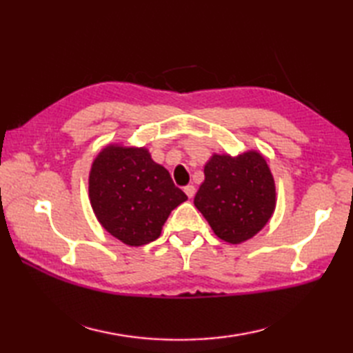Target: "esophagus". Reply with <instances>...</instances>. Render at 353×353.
Returning <instances> with one entry per match:
<instances>
[{
  "instance_id": "34e87169",
  "label": "esophagus",
  "mask_w": 353,
  "mask_h": 353,
  "mask_svg": "<svg viewBox=\"0 0 353 353\" xmlns=\"http://www.w3.org/2000/svg\"><path fill=\"white\" fill-rule=\"evenodd\" d=\"M183 191H185L186 196H188V199H192L194 194H196V188H194L192 185H186L185 188H183Z\"/></svg>"
}]
</instances>
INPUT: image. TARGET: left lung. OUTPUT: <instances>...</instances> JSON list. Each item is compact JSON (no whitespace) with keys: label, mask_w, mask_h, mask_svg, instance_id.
Here are the masks:
<instances>
[{"label":"left lung","mask_w":353,"mask_h":353,"mask_svg":"<svg viewBox=\"0 0 353 353\" xmlns=\"http://www.w3.org/2000/svg\"><path fill=\"white\" fill-rule=\"evenodd\" d=\"M194 205L223 241L239 244L256 235L276 205L274 181L264 156L214 154L205 165V182Z\"/></svg>","instance_id":"obj_1"}]
</instances>
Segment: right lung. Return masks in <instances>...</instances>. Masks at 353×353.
Returning a JSON list of instances; mask_svg holds the SVG:
<instances>
[{
  "mask_svg": "<svg viewBox=\"0 0 353 353\" xmlns=\"http://www.w3.org/2000/svg\"><path fill=\"white\" fill-rule=\"evenodd\" d=\"M89 199L101 226L127 245L159 238L172 209L188 200L147 148L119 145L103 148L95 157Z\"/></svg>",
  "mask_w": 353,
  "mask_h": 353,
  "instance_id": "obj_1",
  "label": "right lung"
}]
</instances>
